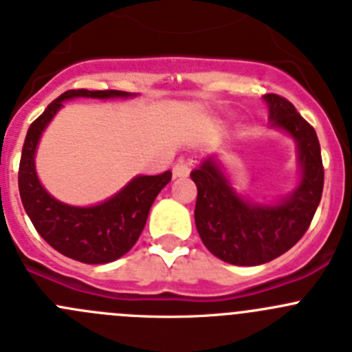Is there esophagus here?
I'll list each match as a JSON object with an SVG mask.
<instances>
[{"mask_svg": "<svg viewBox=\"0 0 352 352\" xmlns=\"http://www.w3.org/2000/svg\"><path fill=\"white\" fill-rule=\"evenodd\" d=\"M173 174H174V178H186V176L190 174V164L185 162V160H179V162L174 166Z\"/></svg>", "mask_w": 352, "mask_h": 352, "instance_id": "obj_1", "label": "esophagus"}]
</instances>
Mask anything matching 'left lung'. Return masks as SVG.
I'll list each match as a JSON object with an SVG mask.
<instances>
[{"label": "left lung", "instance_id": "left-lung-1", "mask_svg": "<svg viewBox=\"0 0 352 352\" xmlns=\"http://www.w3.org/2000/svg\"><path fill=\"white\" fill-rule=\"evenodd\" d=\"M270 127L281 129L296 141L300 183L288 197L274 204L243 199L230 185L221 166L206 159L190 178L197 185L195 225L204 246L232 265H260L295 246L307 232L323 193L321 148L311 124L288 99L263 96Z\"/></svg>", "mask_w": 352, "mask_h": 352}]
</instances>
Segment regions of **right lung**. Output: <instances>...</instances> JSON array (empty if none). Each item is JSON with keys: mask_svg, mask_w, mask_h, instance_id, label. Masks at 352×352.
Listing matches in <instances>:
<instances>
[{"mask_svg": "<svg viewBox=\"0 0 352 352\" xmlns=\"http://www.w3.org/2000/svg\"><path fill=\"white\" fill-rule=\"evenodd\" d=\"M122 90H67L47 106L31 124L22 146L19 192L22 206L38 234L60 254L82 263H109L124 256L140 239L148 212L160 190L170 182V170L157 176H136L118 193L101 204L78 208L57 201L43 188L34 167L38 141L63 108L75 98H131Z\"/></svg>", "mask_w": 352, "mask_h": 352, "instance_id": "right-lung-1", "label": "right lung"}]
</instances>
